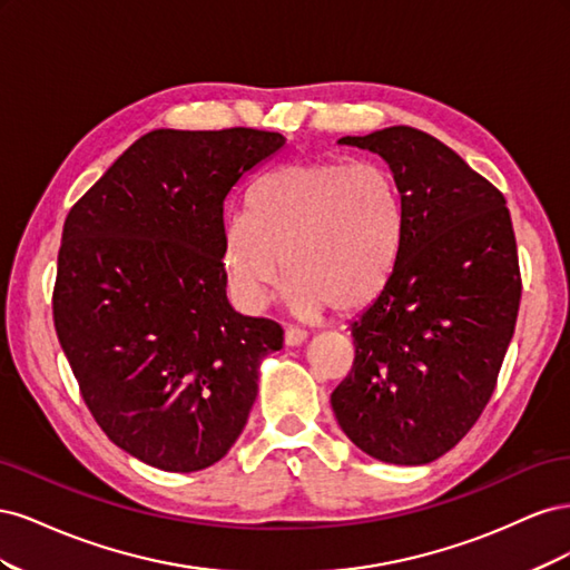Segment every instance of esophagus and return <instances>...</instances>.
<instances>
[{"label": "esophagus", "mask_w": 570, "mask_h": 570, "mask_svg": "<svg viewBox=\"0 0 570 570\" xmlns=\"http://www.w3.org/2000/svg\"><path fill=\"white\" fill-rule=\"evenodd\" d=\"M306 340V333L299 331V327H285V344L287 347H299V344Z\"/></svg>", "instance_id": "esophagus-1"}]
</instances>
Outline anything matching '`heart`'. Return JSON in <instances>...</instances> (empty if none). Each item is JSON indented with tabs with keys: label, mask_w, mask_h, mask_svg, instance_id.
Here are the masks:
<instances>
[{
	"label": "heart",
	"mask_w": 570,
	"mask_h": 570,
	"mask_svg": "<svg viewBox=\"0 0 570 570\" xmlns=\"http://www.w3.org/2000/svg\"><path fill=\"white\" fill-rule=\"evenodd\" d=\"M404 204L381 164L308 159L271 170L249 193V214L223 220V273L239 306L262 312L278 287L302 316L350 314L392 275Z\"/></svg>",
	"instance_id": "heart-1"
}]
</instances>
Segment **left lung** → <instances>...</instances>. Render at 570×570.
Returning <instances> with one entry per match:
<instances>
[{
  "label": "left lung",
  "instance_id": "left-lung-1",
  "mask_svg": "<svg viewBox=\"0 0 570 570\" xmlns=\"http://www.w3.org/2000/svg\"><path fill=\"white\" fill-rule=\"evenodd\" d=\"M340 142L390 164L404 233L383 292L350 325L356 356L331 404L361 452L430 463L480 419L513 337L523 285L511 214L490 180L423 130Z\"/></svg>",
  "mask_w": 570,
  "mask_h": 570
}]
</instances>
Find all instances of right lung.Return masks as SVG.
Masks as SVG:
<instances>
[{
    "label": "right lung",
    "mask_w": 570,
    "mask_h": 570,
    "mask_svg": "<svg viewBox=\"0 0 570 570\" xmlns=\"http://www.w3.org/2000/svg\"><path fill=\"white\" fill-rule=\"evenodd\" d=\"M285 145L256 128L151 130L66 216L51 295L57 337L107 438L154 469L228 454L283 327L237 314L223 204Z\"/></svg>",
    "instance_id": "1"
}]
</instances>
